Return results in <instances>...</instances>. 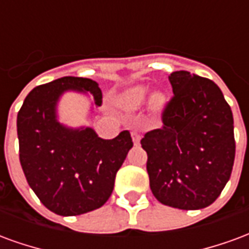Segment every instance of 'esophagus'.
<instances>
[{
  "label": "esophagus",
  "mask_w": 249,
  "mask_h": 249,
  "mask_svg": "<svg viewBox=\"0 0 249 249\" xmlns=\"http://www.w3.org/2000/svg\"><path fill=\"white\" fill-rule=\"evenodd\" d=\"M132 140H133V142H135L136 145H139L140 144V140H141V136L139 132H136V130H132Z\"/></svg>",
  "instance_id": "esophagus-1"
}]
</instances>
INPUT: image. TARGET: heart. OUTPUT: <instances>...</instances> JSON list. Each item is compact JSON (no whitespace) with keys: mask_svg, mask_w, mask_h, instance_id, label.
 <instances>
[{"mask_svg":"<svg viewBox=\"0 0 249 249\" xmlns=\"http://www.w3.org/2000/svg\"><path fill=\"white\" fill-rule=\"evenodd\" d=\"M146 97H148V89L144 87H133L130 88L128 93L125 94L124 103L128 108L137 109L140 108L142 104L145 103ZM162 103H164V96L160 94V93H156L152 96L151 104L153 108H159L161 107Z\"/></svg>","mask_w":249,"mask_h":249,"instance_id":"b5f03b06","label":"heart"}]
</instances>
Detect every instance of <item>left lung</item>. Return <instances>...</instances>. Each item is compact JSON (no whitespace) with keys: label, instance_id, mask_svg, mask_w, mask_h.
Segmentation results:
<instances>
[{"label":"left lung","instance_id":"obj_1","mask_svg":"<svg viewBox=\"0 0 249 249\" xmlns=\"http://www.w3.org/2000/svg\"><path fill=\"white\" fill-rule=\"evenodd\" d=\"M173 98L162 125L141 140L153 196L172 208L208 207L228 183L235 161L233 116L220 88L187 71L168 76Z\"/></svg>","mask_w":249,"mask_h":249}]
</instances>
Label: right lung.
Masks as SVG:
<instances>
[{
	"label": "right lung",
	"instance_id": "add662e5",
	"mask_svg": "<svg viewBox=\"0 0 249 249\" xmlns=\"http://www.w3.org/2000/svg\"><path fill=\"white\" fill-rule=\"evenodd\" d=\"M68 92L92 95L88 119L101 105L96 81L61 77L35 88L17 116L19 161L29 187L46 208L77 216L103 207L114 178L133 146L129 130L105 140L90 126H68L58 117V103Z\"/></svg>",
	"mask_w": 249,
	"mask_h": 249
}]
</instances>
